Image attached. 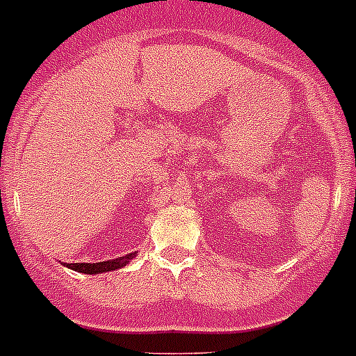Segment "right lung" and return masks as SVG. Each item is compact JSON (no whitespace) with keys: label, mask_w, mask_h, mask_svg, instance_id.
I'll return each mask as SVG.
<instances>
[{"label":"right lung","mask_w":356,"mask_h":356,"mask_svg":"<svg viewBox=\"0 0 356 356\" xmlns=\"http://www.w3.org/2000/svg\"><path fill=\"white\" fill-rule=\"evenodd\" d=\"M136 257V254H129L124 257L110 259V261H101V263H64V266L75 270V272H81V274H102V272H113V270H119L127 266V264Z\"/></svg>","instance_id":"add662e5"}]
</instances>
